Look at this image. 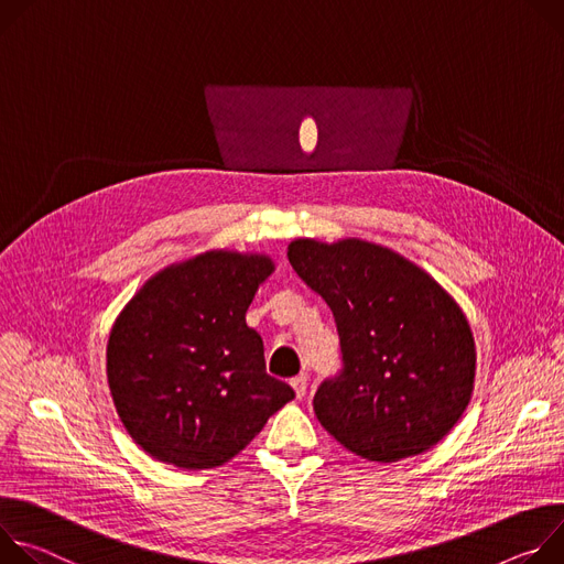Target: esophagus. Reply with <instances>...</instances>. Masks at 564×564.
<instances>
[{"mask_svg": "<svg viewBox=\"0 0 564 564\" xmlns=\"http://www.w3.org/2000/svg\"><path fill=\"white\" fill-rule=\"evenodd\" d=\"M306 386H308L306 373H297L295 379H291V388L295 390V397H297V399H302V397L306 394Z\"/></svg>", "mask_w": 564, "mask_h": 564, "instance_id": "esophagus-1", "label": "esophagus"}]
</instances>
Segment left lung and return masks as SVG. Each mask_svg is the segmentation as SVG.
<instances>
[{"label":"left lung","mask_w":564,"mask_h":564,"mask_svg":"<svg viewBox=\"0 0 564 564\" xmlns=\"http://www.w3.org/2000/svg\"><path fill=\"white\" fill-rule=\"evenodd\" d=\"M289 262L336 318L343 369L314 410L354 455L392 464L440 444L475 383V340L453 295L421 267L365 239H295Z\"/></svg>","instance_id":"8db88e82"}]
</instances>
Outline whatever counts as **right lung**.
Returning a JSON list of instances; mask_svg holds the SVG:
<instances>
[{"mask_svg": "<svg viewBox=\"0 0 564 564\" xmlns=\"http://www.w3.org/2000/svg\"><path fill=\"white\" fill-rule=\"evenodd\" d=\"M269 256L208 250L150 278L118 314L107 383L132 440L183 470L224 466L295 392L267 373L246 325Z\"/></svg>", "mask_w": 564, "mask_h": 564, "instance_id": "add662e5", "label": "right lung"}]
</instances>
